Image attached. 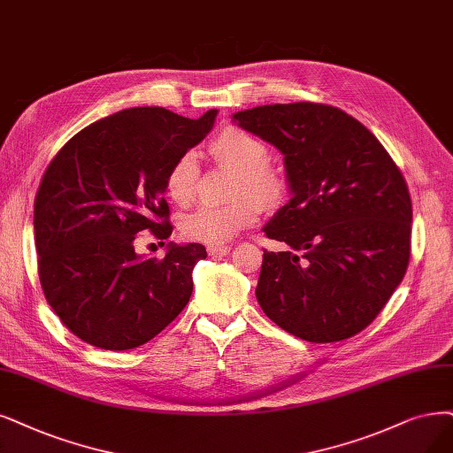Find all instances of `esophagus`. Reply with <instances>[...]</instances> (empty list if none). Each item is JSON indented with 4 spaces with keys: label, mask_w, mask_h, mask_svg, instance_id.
<instances>
[{
    "label": "esophagus",
    "mask_w": 453,
    "mask_h": 453,
    "mask_svg": "<svg viewBox=\"0 0 453 453\" xmlns=\"http://www.w3.org/2000/svg\"><path fill=\"white\" fill-rule=\"evenodd\" d=\"M209 256H227L231 252V246L227 244H211L207 246Z\"/></svg>",
    "instance_id": "esophagus-1"
}]
</instances>
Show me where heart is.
I'll return each instance as SVG.
<instances>
[{
    "label": "heart",
    "instance_id": "1",
    "mask_svg": "<svg viewBox=\"0 0 453 453\" xmlns=\"http://www.w3.org/2000/svg\"><path fill=\"white\" fill-rule=\"evenodd\" d=\"M216 158L235 167L239 172L235 196L237 203L226 207H199L182 218V235L199 242H226L257 220L261 203H271L281 192V179L266 164L269 147L259 138L239 127H226L211 142ZM199 180V164L194 153H182L165 172V192L177 205L192 201Z\"/></svg>",
    "mask_w": 453,
    "mask_h": 453
}]
</instances>
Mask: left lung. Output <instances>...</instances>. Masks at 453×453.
<instances>
[{"instance_id": "left-lung-1", "label": "left lung", "mask_w": 453, "mask_h": 453, "mask_svg": "<svg viewBox=\"0 0 453 453\" xmlns=\"http://www.w3.org/2000/svg\"><path fill=\"white\" fill-rule=\"evenodd\" d=\"M233 121L280 149L293 194L263 227L288 250H263L259 306L300 340L355 336L409 266L412 203L399 167L370 130L334 106L266 104Z\"/></svg>"}]
</instances>
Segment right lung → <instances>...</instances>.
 <instances>
[{
    "mask_svg": "<svg viewBox=\"0 0 453 453\" xmlns=\"http://www.w3.org/2000/svg\"><path fill=\"white\" fill-rule=\"evenodd\" d=\"M199 119L158 106L117 111L66 142L35 196V248L48 304L74 336L106 350L153 340L188 304L203 244H167L164 259L134 252L136 235H172L165 172L203 140Z\"/></svg>",
    "mask_w": 453,
    "mask_h": 453,
    "instance_id": "right-lung-1",
    "label": "right lung"
}]
</instances>
